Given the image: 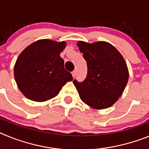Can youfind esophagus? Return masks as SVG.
<instances>
[{"instance_id":"1","label":"esophagus","mask_w":149,"mask_h":149,"mask_svg":"<svg viewBox=\"0 0 149 149\" xmlns=\"http://www.w3.org/2000/svg\"><path fill=\"white\" fill-rule=\"evenodd\" d=\"M72 76H73V77H74L76 76V71H73V72H72Z\"/></svg>"}]
</instances>
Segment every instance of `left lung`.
<instances>
[{"label":"left lung","instance_id":"obj_1","mask_svg":"<svg viewBox=\"0 0 149 149\" xmlns=\"http://www.w3.org/2000/svg\"><path fill=\"white\" fill-rule=\"evenodd\" d=\"M77 46L87 63V74L82 82L74 80L80 98L95 109L112 106L122 95L128 81V70L123 56L106 42Z\"/></svg>","mask_w":149,"mask_h":149}]
</instances>
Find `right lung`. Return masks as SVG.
Returning a JSON list of instances; mask_svg holds the SVG:
<instances>
[{
  "instance_id": "1",
  "label": "right lung",
  "mask_w": 149,
  "mask_h": 149,
  "mask_svg": "<svg viewBox=\"0 0 149 149\" xmlns=\"http://www.w3.org/2000/svg\"><path fill=\"white\" fill-rule=\"evenodd\" d=\"M65 42L49 39L36 41L22 51L14 67L18 88L29 99L45 101L54 98L66 82L72 81V74L64 68L60 53Z\"/></svg>"
}]
</instances>
